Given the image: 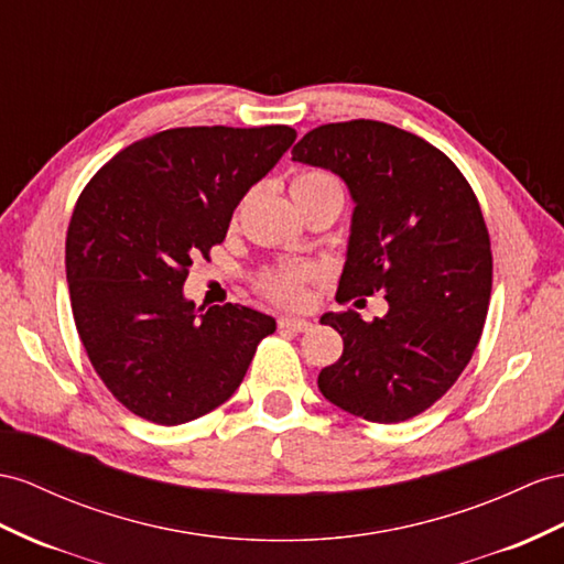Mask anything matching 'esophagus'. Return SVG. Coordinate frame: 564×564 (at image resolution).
<instances>
[{
    "instance_id": "obj_1",
    "label": "esophagus",
    "mask_w": 564,
    "mask_h": 564,
    "mask_svg": "<svg viewBox=\"0 0 564 564\" xmlns=\"http://www.w3.org/2000/svg\"><path fill=\"white\" fill-rule=\"evenodd\" d=\"M279 328L281 330H293V334H302V330H310L312 328V322L295 319V316H281Z\"/></svg>"
}]
</instances>
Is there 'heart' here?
Wrapping results in <instances>:
<instances>
[{"mask_svg":"<svg viewBox=\"0 0 564 564\" xmlns=\"http://www.w3.org/2000/svg\"><path fill=\"white\" fill-rule=\"evenodd\" d=\"M324 191H340L343 187L336 176H330L328 171L322 169H305L297 171L295 178L291 183V193L293 197L302 195H314V193H324ZM316 267L312 264H295V267H283L279 271H271L262 281V291L273 300L281 302V305H300L305 300L307 283L316 279Z\"/></svg>","mask_w":564,"mask_h":564,"instance_id":"obj_1","label":"heart"}]
</instances>
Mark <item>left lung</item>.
I'll return each mask as SVG.
<instances>
[{
  "instance_id": "left-lung-1",
  "label": "left lung",
  "mask_w": 564,
  "mask_h": 564,
  "mask_svg": "<svg viewBox=\"0 0 564 564\" xmlns=\"http://www.w3.org/2000/svg\"><path fill=\"white\" fill-rule=\"evenodd\" d=\"M293 159L334 171L355 202L336 300L388 302L373 322L355 310L322 316L343 355L322 369L319 391L367 422L412 420L447 393L481 338L494 257L479 199L441 150L381 121L314 128Z\"/></svg>"
}]
</instances>
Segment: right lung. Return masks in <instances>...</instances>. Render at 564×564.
Listing matches in <instances>:
<instances>
[{"label":"right lung","mask_w":564,"mask_h":564,"mask_svg":"<svg viewBox=\"0 0 564 564\" xmlns=\"http://www.w3.org/2000/svg\"><path fill=\"white\" fill-rule=\"evenodd\" d=\"M291 126H193L142 138L99 169L66 234L83 348L126 410L176 426L236 393L273 316L183 297L193 257L224 242L234 209L295 142Z\"/></svg>","instance_id":"add662e5"}]
</instances>
